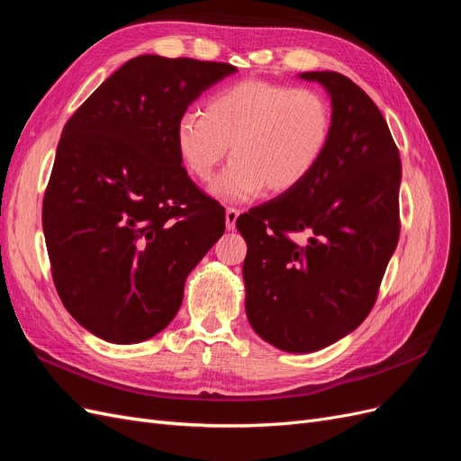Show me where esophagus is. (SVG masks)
Here are the masks:
<instances>
[{"mask_svg":"<svg viewBox=\"0 0 461 461\" xmlns=\"http://www.w3.org/2000/svg\"><path fill=\"white\" fill-rule=\"evenodd\" d=\"M239 215H240V209L227 207V212H225V225H227L229 230H234V229H236V219H239Z\"/></svg>","mask_w":461,"mask_h":461,"instance_id":"obj_1","label":"esophagus"}]
</instances>
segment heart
Segmentation results:
<instances>
[{"instance_id":"1","label":"heart","mask_w":461,"mask_h":461,"mask_svg":"<svg viewBox=\"0 0 461 461\" xmlns=\"http://www.w3.org/2000/svg\"><path fill=\"white\" fill-rule=\"evenodd\" d=\"M332 111L323 94L263 80H244L215 92L203 113L176 122L175 144L188 173L212 180L232 148V163L212 192L225 202H248L269 188L285 194L308 180L323 161Z\"/></svg>"}]
</instances>
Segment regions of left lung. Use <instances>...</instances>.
Here are the masks:
<instances>
[{"mask_svg":"<svg viewBox=\"0 0 461 461\" xmlns=\"http://www.w3.org/2000/svg\"><path fill=\"white\" fill-rule=\"evenodd\" d=\"M298 77L330 95L329 149L303 185L249 209L236 229L248 244L249 325L278 350L308 354L344 339L373 308L398 244L402 163L379 107L350 78ZM288 231H308L309 246Z\"/></svg>","mask_w":461,"mask_h":461,"instance_id":"8db88e82","label":"left lung"}]
</instances>
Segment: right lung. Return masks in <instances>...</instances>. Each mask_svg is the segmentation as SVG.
I'll return each mask as SVG.
<instances>
[{
  "label": "right lung",
  "mask_w": 461,
  "mask_h": 461,
  "mask_svg": "<svg viewBox=\"0 0 461 461\" xmlns=\"http://www.w3.org/2000/svg\"><path fill=\"white\" fill-rule=\"evenodd\" d=\"M232 73L229 63L138 55L67 121L41 225L58 294L95 337H156L225 232V209L190 180L175 131L188 105Z\"/></svg>",
  "instance_id": "obj_1"
}]
</instances>
